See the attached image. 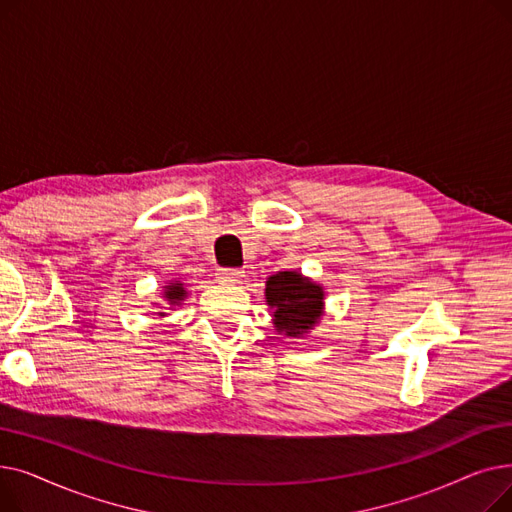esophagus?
Here are the masks:
<instances>
[{
	"mask_svg": "<svg viewBox=\"0 0 512 512\" xmlns=\"http://www.w3.org/2000/svg\"><path fill=\"white\" fill-rule=\"evenodd\" d=\"M242 270H236V267H222V270L218 272V278L224 280V282H236L238 278H242Z\"/></svg>",
	"mask_w": 512,
	"mask_h": 512,
	"instance_id": "esophagus-1",
	"label": "esophagus"
}]
</instances>
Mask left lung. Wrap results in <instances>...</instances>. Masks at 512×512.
I'll return each mask as SVG.
<instances>
[{
    "label": "left lung",
    "instance_id": "left-lung-1",
    "mask_svg": "<svg viewBox=\"0 0 512 512\" xmlns=\"http://www.w3.org/2000/svg\"><path fill=\"white\" fill-rule=\"evenodd\" d=\"M267 305L274 309V326L286 336H303L313 328L324 307V290L297 272H280L267 280Z\"/></svg>",
    "mask_w": 512,
    "mask_h": 512
}]
</instances>
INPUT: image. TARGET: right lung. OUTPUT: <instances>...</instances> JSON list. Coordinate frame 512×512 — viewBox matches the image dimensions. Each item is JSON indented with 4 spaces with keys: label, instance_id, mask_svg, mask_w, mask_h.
Segmentation results:
<instances>
[{
    "label": "right lung",
    "instance_id": "right-lung-1",
    "mask_svg": "<svg viewBox=\"0 0 512 512\" xmlns=\"http://www.w3.org/2000/svg\"><path fill=\"white\" fill-rule=\"evenodd\" d=\"M186 297V290L182 288V284H172V286H168V292H166V299L172 303V305H176L178 301H182Z\"/></svg>",
    "mask_w": 512,
    "mask_h": 512
}]
</instances>
